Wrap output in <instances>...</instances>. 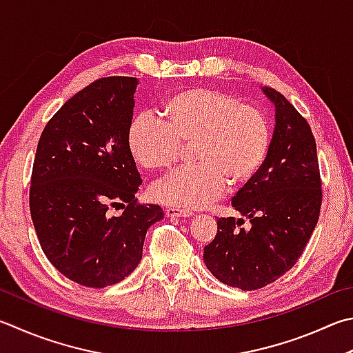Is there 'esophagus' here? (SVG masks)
<instances>
[{
	"instance_id": "obj_1",
	"label": "esophagus",
	"mask_w": 353,
	"mask_h": 353,
	"mask_svg": "<svg viewBox=\"0 0 353 353\" xmlns=\"http://www.w3.org/2000/svg\"><path fill=\"white\" fill-rule=\"evenodd\" d=\"M164 214L168 218H181V216H190L192 212L185 209H178V208H168L164 210Z\"/></svg>"
}]
</instances>
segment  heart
I'll return each instance as SVG.
<instances>
[{"label": "heart", "instance_id": "heart-1", "mask_svg": "<svg viewBox=\"0 0 353 353\" xmlns=\"http://www.w3.org/2000/svg\"><path fill=\"white\" fill-rule=\"evenodd\" d=\"M164 121L138 115L125 143L134 161L145 170H169L181 145L190 144L195 164L172 174L150 189L158 203L174 208H205L228 188H244L263 169L270 132L263 112L225 90L194 88L176 92L159 105Z\"/></svg>", "mask_w": 353, "mask_h": 353}]
</instances>
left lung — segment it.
Returning <instances> with one entry per match:
<instances>
[{
	"instance_id": "8db88e82",
	"label": "left lung",
	"mask_w": 353,
	"mask_h": 353,
	"mask_svg": "<svg viewBox=\"0 0 353 353\" xmlns=\"http://www.w3.org/2000/svg\"><path fill=\"white\" fill-rule=\"evenodd\" d=\"M275 104L268 159L255 179L238 190L232 208L243 218H218L204 263L219 281L241 290L274 283L294 268L309 243L321 209L316 143L309 123L280 92L264 88Z\"/></svg>"
}]
</instances>
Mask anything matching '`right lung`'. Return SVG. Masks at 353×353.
<instances>
[{"instance_id":"obj_1","label":"right lung","mask_w":353,"mask_h":353,"mask_svg":"<svg viewBox=\"0 0 353 353\" xmlns=\"http://www.w3.org/2000/svg\"><path fill=\"white\" fill-rule=\"evenodd\" d=\"M138 79L105 77L63 104L39 137L30 215L41 249L69 280L101 289L123 281L143 256L148 229L163 219L138 204L141 184L125 135ZM110 208H123L110 217Z\"/></svg>"}]
</instances>
